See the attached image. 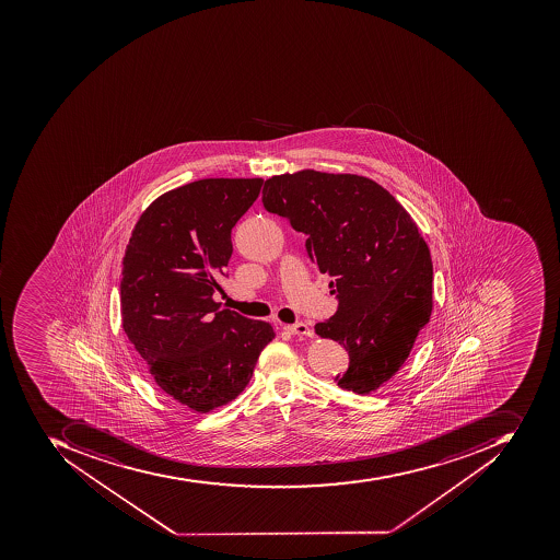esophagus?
Masks as SVG:
<instances>
[{
  "mask_svg": "<svg viewBox=\"0 0 560 560\" xmlns=\"http://www.w3.org/2000/svg\"><path fill=\"white\" fill-rule=\"evenodd\" d=\"M284 329L288 330V332L293 334V336H303V338H312V336H314V330L310 329V327L306 326V324H303V322L284 326Z\"/></svg>",
  "mask_w": 560,
  "mask_h": 560,
  "instance_id": "obj_1",
  "label": "esophagus"
}]
</instances>
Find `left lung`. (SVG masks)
Instances as JSON below:
<instances>
[{
	"mask_svg": "<svg viewBox=\"0 0 560 560\" xmlns=\"http://www.w3.org/2000/svg\"><path fill=\"white\" fill-rule=\"evenodd\" d=\"M262 202L308 236V257L338 293L336 315L315 326L348 351L336 382L375 393L408 360L432 315V257L417 222L378 183L348 173L272 176Z\"/></svg>",
	"mask_w": 560,
	"mask_h": 560,
	"instance_id": "1",
	"label": "left lung"
}]
</instances>
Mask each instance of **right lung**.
I'll return each instance as SVG.
<instances>
[{
    "label": "right lung",
    "mask_w": 560,
    "mask_h": 560,
    "mask_svg": "<svg viewBox=\"0 0 560 560\" xmlns=\"http://www.w3.org/2000/svg\"><path fill=\"white\" fill-rule=\"evenodd\" d=\"M262 178H206L161 195L142 212L124 257V330L159 389L197 412L243 393L269 322L221 308L231 230L257 200Z\"/></svg>",
    "instance_id": "right-lung-1"
}]
</instances>
